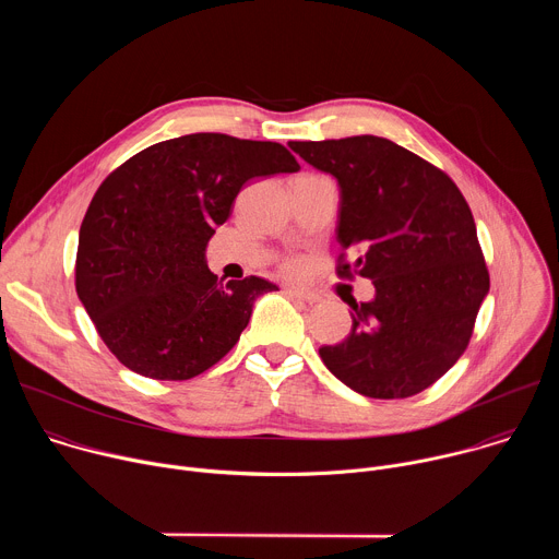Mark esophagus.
Returning <instances> with one entry per match:
<instances>
[{"label":"esophagus","instance_id":"esophagus-1","mask_svg":"<svg viewBox=\"0 0 559 559\" xmlns=\"http://www.w3.org/2000/svg\"><path fill=\"white\" fill-rule=\"evenodd\" d=\"M285 292H287L292 298H298V300H302V302H309V305H313V302L321 300V296H318V294H313V292H307V289H298V287H287Z\"/></svg>","mask_w":559,"mask_h":559}]
</instances>
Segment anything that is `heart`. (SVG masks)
I'll use <instances>...</instances> for the list:
<instances>
[{
    "label": "heart",
    "mask_w": 559,
    "mask_h": 559,
    "mask_svg": "<svg viewBox=\"0 0 559 559\" xmlns=\"http://www.w3.org/2000/svg\"><path fill=\"white\" fill-rule=\"evenodd\" d=\"M281 270H283L285 274L294 276V274H300V270H302V263H300L298 259H285V261L281 263Z\"/></svg>",
    "instance_id": "b5f03b06"
}]
</instances>
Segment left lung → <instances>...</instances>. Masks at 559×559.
Here are the masks:
<instances>
[{
    "label": "left lung",
    "instance_id": "8db88e82",
    "mask_svg": "<svg viewBox=\"0 0 559 559\" xmlns=\"http://www.w3.org/2000/svg\"><path fill=\"white\" fill-rule=\"evenodd\" d=\"M341 186L336 274L369 278L376 298L352 300V332L318 349L347 386L391 401L442 378L464 354L489 292L468 203L447 173L389 139L360 134L289 141Z\"/></svg>",
    "mask_w": 559,
    "mask_h": 559
}]
</instances>
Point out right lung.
<instances>
[{
	"instance_id": "1",
	"label": "right lung",
	"mask_w": 559,
	"mask_h": 559,
	"mask_svg": "<svg viewBox=\"0 0 559 559\" xmlns=\"http://www.w3.org/2000/svg\"><path fill=\"white\" fill-rule=\"evenodd\" d=\"M298 170L281 143L197 132L136 152L104 179L79 229L74 287L121 365L190 380L238 343L254 298L278 287L218 281L207 243L248 181Z\"/></svg>"
}]
</instances>
